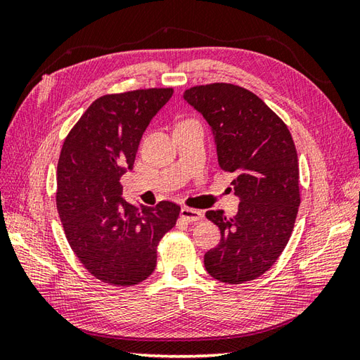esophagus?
Masks as SVG:
<instances>
[{
	"instance_id": "obj_1",
	"label": "esophagus",
	"mask_w": 360,
	"mask_h": 360,
	"mask_svg": "<svg viewBox=\"0 0 360 360\" xmlns=\"http://www.w3.org/2000/svg\"><path fill=\"white\" fill-rule=\"evenodd\" d=\"M181 218L187 221V223H196V221H201L204 218V213L201 210H196V209L182 207L181 209Z\"/></svg>"
}]
</instances>
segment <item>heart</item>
Wrapping results in <instances>:
<instances>
[{"mask_svg":"<svg viewBox=\"0 0 360 360\" xmlns=\"http://www.w3.org/2000/svg\"><path fill=\"white\" fill-rule=\"evenodd\" d=\"M184 122H186V120H184Z\"/></svg>","mask_w":360,"mask_h":360,"instance_id":"b5f03b06","label":"heart"}]
</instances>
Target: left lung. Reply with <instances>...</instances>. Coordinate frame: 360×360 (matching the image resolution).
Masks as SVG:
<instances>
[{"label": "left lung", "instance_id": "8db88e82", "mask_svg": "<svg viewBox=\"0 0 360 360\" xmlns=\"http://www.w3.org/2000/svg\"><path fill=\"white\" fill-rule=\"evenodd\" d=\"M186 101L215 134L221 170L233 174L238 213L209 210L221 241L204 255L213 278L229 285L255 280L271 269L292 233L300 205L295 145L285 122L252 91L232 83L187 89Z\"/></svg>", "mask_w": 360, "mask_h": 360}]
</instances>
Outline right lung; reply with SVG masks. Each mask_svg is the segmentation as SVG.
Wrapping results in <instances>:
<instances>
[{"mask_svg": "<svg viewBox=\"0 0 360 360\" xmlns=\"http://www.w3.org/2000/svg\"><path fill=\"white\" fill-rule=\"evenodd\" d=\"M172 94L173 88H150L98 97L60 151L56 201L66 240L85 269L112 286L150 277L158 244L179 217L172 201L137 209L120 196L145 128Z\"/></svg>", "mask_w": 360, "mask_h": 360, "instance_id": "add662e5", "label": "right lung"}]
</instances>
